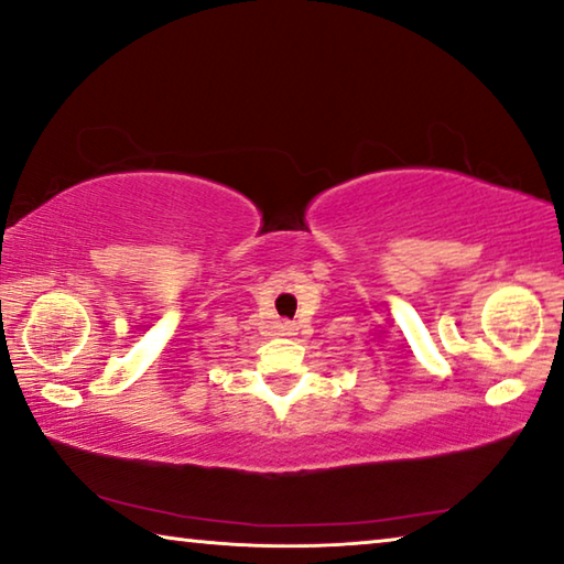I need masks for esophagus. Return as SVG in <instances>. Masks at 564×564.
Wrapping results in <instances>:
<instances>
[{"label": "esophagus", "mask_w": 564, "mask_h": 564, "mask_svg": "<svg viewBox=\"0 0 564 564\" xmlns=\"http://www.w3.org/2000/svg\"><path fill=\"white\" fill-rule=\"evenodd\" d=\"M280 330H282L284 335H290V333L294 330V325H292V323H282V325H280Z\"/></svg>", "instance_id": "34e87169"}]
</instances>
